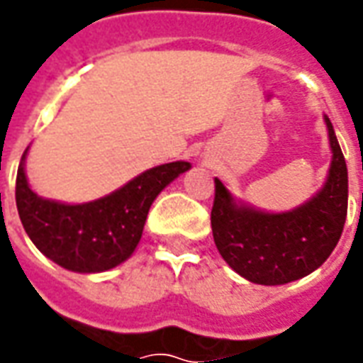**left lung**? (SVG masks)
Instances as JSON below:
<instances>
[{
    "label": "left lung",
    "mask_w": 363,
    "mask_h": 363,
    "mask_svg": "<svg viewBox=\"0 0 363 363\" xmlns=\"http://www.w3.org/2000/svg\"><path fill=\"white\" fill-rule=\"evenodd\" d=\"M325 124L333 151L327 181L294 210H259L235 200L218 177L213 179V241L223 260L245 280L262 286L299 280L335 251L348 212V169L327 114Z\"/></svg>",
    "instance_id": "8db88e82"
}]
</instances>
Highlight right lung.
I'll use <instances>...</instances> for the list:
<instances>
[{"label":"right lung","instance_id":"1","mask_svg":"<svg viewBox=\"0 0 363 363\" xmlns=\"http://www.w3.org/2000/svg\"><path fill=\"white\" fill-rule=\"evenodd\" d=\"M23 153L15 200L23 228L44 257L66 270L106 272L132 257L140 243L153 200L167 184L189 171V161H173L143 171L124 186L83 204L38 196L28 186Z\"/></svg>","mask_w":363,"mask_h":363}]
</instances>
